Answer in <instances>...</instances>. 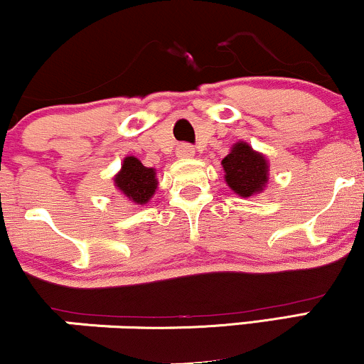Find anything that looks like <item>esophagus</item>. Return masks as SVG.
Returning <instances> with one entry per match:
<instances>
[{
  "label": "esophagus",
  "instance_id": "esophagus-1",
  "mask_svg": "<svg viewBox=\"0 0 364 364\" xmlns=\"http://www.w3.org/2000/svg\"><path fill=\"white\" fill-rule=\"evenodd\" d=\"M176 156L181 157V159H190V157L195 156V149L191 147L190 144H181L176 149Z\"/></svg>",
  "mask_w": 364,
  "mask_h": 364
}]
</instances>
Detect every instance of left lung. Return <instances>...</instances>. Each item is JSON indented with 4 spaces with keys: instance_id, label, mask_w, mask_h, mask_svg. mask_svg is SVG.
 Instances as JSON below:
<instances>
[{
    "instance_id": "8db88e82",
    "label": "left lung",
    "mask_w": 364,
    "mask_h": 364,
    "mask_svg": "<svg viewBox=\"0 0 364 364\" xmlns=\"http://www.w3.org/2000/svg\"><path fill=\"white\" fill-rule=\"evenodd\" d=\"M223 168L228 186L243 198L260 193L269 181V162L246 141L232 145L231 152L223 159Z\"/></svg>"
}]
</instances>
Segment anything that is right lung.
<instances>
[{
  "instance_id": "1",
  "label": "right lung",
  "mask_w": 364,
  "mask_h": 364,
  "mask_svg": "<svg viewBox=\"0 0 364 364\" xmlns=\"http://www.w3.org/2000/svg\"><path fill=\"white\" fill-rule=\"evenodd\" d=\"M114 186L136 205H144L156 193V169L145 168L133 156L124 157L121 171L114 176Z\"/></svg>"
}]
</instances>
